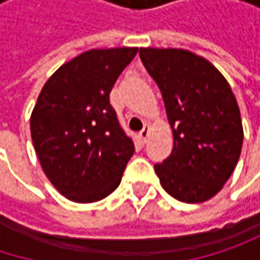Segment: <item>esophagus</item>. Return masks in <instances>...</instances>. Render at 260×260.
<instances>
[{
  "label": "esophagus",
  "mask_w": 260,
  "mask_h": 260,
  "mask_svg": "<svg viewBox=\"0 0 260 260\" xmlns=\"http://www.w3.org/2000/svg\"><path fill=\"white\" fill-rule=\"evenodd\" d=\"M147 137H149V125H144L143 131L138 134V138H140V141L144 144V143H146V140H147Z\"/></svg>",
  "instance_id": "obj_1"
}]
</instances>
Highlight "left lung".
<instances>
[{
	"label": "left lung",
	"instance_id": "left-lung-1",
	"mask_svg": "<svg viewBox=\"0 0 260 260\" xmlns=\"http://www.w3.org/2000/svg\"><path fill=\"white\" fill-rule=\"evenodd\" d=\"M161 90L173 149L155 166L162 188L183 203L214 197L234 173L244 131L234 91L206 58L176 48H140Z\"/></svg>",
	"mask_w": 260,
	"mask_h": 260
}]
</instances>
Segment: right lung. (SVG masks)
I'll return each mask as SVG.
<instances>
[{"instance_id":"obj_1","label":"right lung","mask_w":260,"mask_h":260,"mask_svg":"<svg viewBox=\"0 0 260 260\" xmlns=\"http://www.w3.org/2000/svg\"><path fill=\"white\" fill-rule=\"evenodd\" d=\"M138 48L90 49L60 66L37 98L31 138L46 178L60 194L91 203L111 194L134 155L110 91Z\"/></svg>"}]
</instances>
